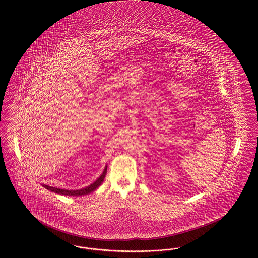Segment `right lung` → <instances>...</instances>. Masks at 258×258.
I'll list each match as a JSON object with an SVG mask.
<instances>
[{
    "mask_svg": "<svg viewBox=\"0 0 258 258\" xmlns=\"http://www.w3.org/2000/svg\"><path fill=\"white\" fill-rule=\"evenodd\" d=\"M106 173H107V166L105 167L104 171L101 174V176L95 180L94 182H93L92 184H90L89 186H87L85 188H82V189H79V190H66V189H60V188L52 187V186H49V185H45L43 184L42 186L44 188H46L48 190L54 192V193H57V194H60V195L64 196H84L88 195L92 192H94V190L96 188L99 187L101 185L103 180L105 179V176H106Z\"/></svg>",
    "mask_w": 258,
    "mask_h": 258,
    "instance_id": "obj_1",
    "label": "right lung"
}]
</instances>
